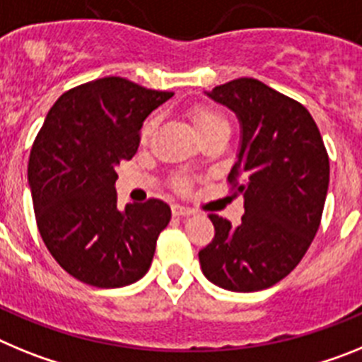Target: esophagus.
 <instances>
[{
  "mask_svg": "<svg viewBox=\"0 0 362 362\" xmlns=\"http://www.w3.org/2000/svg\"><path fill=\"white\" fill-rule=\"evenodd\" d=\"M172 214H174L175 217H187V216H192L194 214V210L188 209V206H185V204H172Z\"/></svg>",
  "mask_w": 362,
  "mask_h": 362,
  "instance_id": "obj_1",
  "label": "esophagus"
}]
</instances>
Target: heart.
Here are the masks:
<instances>
[{"instance_id": "1", "label": "heart", "mask_w": 362, "mask_h": 362, "mask_svg": "<svg viewBox=\"0 0 362 362\" xmlns=\"http://www.w3.org/2000/svg\"><path fill=\"white\" fill-rule=\"evenodd\" d=\"M190 121H192V127H194V130L197 132V136H203V134L210 132V130H214L216 127L226 124L225 117L221 116L219 112L212 110V108H209V107L192 108ZM153 127H156V117H150V119H146V123L143 124V130H141L143 139H146V137L150 136V132L153 130ZM181 187H187V181H185V179L181 181Z\"/></svg>"}]
</instances>
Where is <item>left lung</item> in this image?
I'll use <instances>...</instances> for the list:
<instances>
[{"instance_id": "1", "label": "left lung", "mask_w": 362, "mask_h": 362, "mask_svg": "<svg viewBox=\"0 0 362 362\" xmlns=\"http://www.w3.org/2000/svg\"><path fill=\"white\" fill-rule=\"evenodd\" d=\"M235 112L238 161L228 174L245 199L241 225L210 214L216 235L199 252L204 277L232 292L270 288L312 245L330 183V161L317 124L299 101L254 78L206 92Z\"/></svg>"}]
</instances>
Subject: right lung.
<instances>
[{
	"mask_svg": "<svg viewBox=\"0 0 362 362\" xmlns=\"http://www.w3.org/2000/svg\"><path fill=\"white\" fill-rule=\"evenodd\" d=\"M124 78L95 79L57 99L28 158L45 246L81 283L119 288L141 279L170 223L161 199L117 209L116 166L134 158L143 121L172 98Z\"/></svg>",
	"mask_w": 362,
	"mask_h": 362,
	"instance_id": "add662e5",
	"label": "right lung"
}]
</instances>
